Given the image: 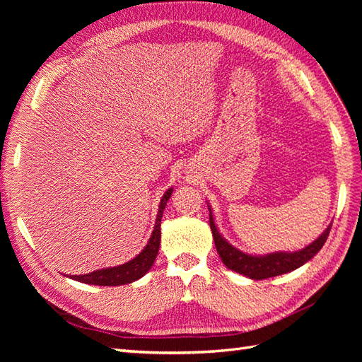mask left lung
Wrapping results in <instances>:
<instances>
[{
    "label": "left lung",
    "instance_id": "obj_1",
    "mask_svg": "<svg viewBox=\"0 0 362 362\" xmlns=\"http://www.w3.org/2000/svg\"><path fill=\"white\" fill-rule=\"evenodd\" d=\"M210 210V226L214 238V245L217 254L223 261V264L240 275H245L250 279H267L273 276L284 275V273L293 272L308 262L317 252H319L329 235L331 226H327L319 238H315L313 243L306 247L296 250V252H272L266 255H252L246 252L234 247L231 243L226 242V238L218 233V229L214 223V217L211 213V206L208 205Z\"/></svg>",
    "mask_w": 362,
    "mask_h": 362
}]
</instances>
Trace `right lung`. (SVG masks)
<instances>
[{
  "label": "right lung",
  "mask_w": 362,
  "mask_h": 362,
  "mask_svg": "<svg viewBox=\"0 0 362 362\" xmlns=\"http://www.w3.org/2000/svg\"><path fill=\"white\" fill-rule=\"evenodd\" d=\"M173 189H168L166 193L163 194V198L158 205V213L156 218L154 231L151 234V238L148 245L144 247L137 257L129 259L125 264H120L116 267H105L95 270L92 273H87V275H69L71 279L78 281L83 284H90V286H103V287H116V286H125V284H131L141 276H145L149 272V269L154 264L157 258L158 249H160V240H161V217L163 210L166 208V204L172 196Z\"/></svg>",
  "instance_id": "add662e5"
}]
</instances>
